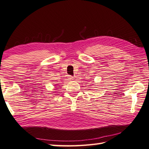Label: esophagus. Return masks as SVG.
<instances>
[{
    "mask_svg": "<svg viewBox=\"0 0 149 149\" xmlns=\"http://www.w3.org/2000/svg\"><path fill=\"white\" fill-rule=\"evenodd\" d=\"M73 77H71V76H69V77H68V80H69V81H71V80H73Z\"/></svg>",
    "mask_w": 149,
    "mask_h": 149,
    "instance_id": "34e87169",
    "label": "esophagus"
}]
</instances>
